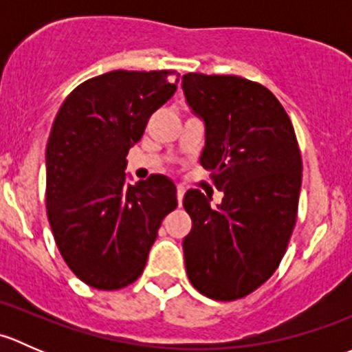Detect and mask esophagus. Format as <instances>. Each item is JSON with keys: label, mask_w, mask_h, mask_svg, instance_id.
Returning a JSON list of instances; mask_svg holds the SVG:
<instances>
[{"label": "esophagus", "mask_w": 352, "mask_h": 352, "mask_svg": "<svg viewBox=\"0 0 352 352\" xmlns=\"http://www.w3.org/2000/svg\"><path fill=\"white\" fill-rule=\"evenodd\" d=\"M184 194H186V189H184L182 186H177V202H179V206L182 204Z\"/></svg>", "instance_id": "obj_1"}]
</instances>
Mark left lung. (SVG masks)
Returning a JSON list of instances; mask_svg holds the SVG:
<instances>
[{
    "label": "left lung",
    "mask_w": 352,
    "mask_h": 352,
    "mask_svg": "<svg viewBox=\"0 0 352 352\" xmlns=\"http://www.w3.org/2000/svg\"><path fill=\"white\" fill-rule=\"evenodd\" d=\"M186 102L204 122L201 165L225 196L190 189L184 208L186 271L199 293L219 301L247 296L278 269L296 223L301 156L285 107L265 87L240 76L189 73Z\"/></svg>",
    "instance_id": "1"
}]
</instances>
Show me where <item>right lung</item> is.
Instances as JSON below:
<instances>
[{"instance_id": "1", "label": "right lung", "mask_w": 352, "mask_h": 352, "mask_svg": "<svg viewBox=\"0 0 352 352\" xmlns=\"http://www.w3.org/2000/svg\"><path fill=\"white\" fill-rule=\"evenodd\" d=\"M175 71H110L74 88L45 150V204L59 252L88 286L112 291L136 281L175 184L151 175L127 182L126 156L148 119L177 90ZM179 76V74H177Z\"/></svg>"}]
</instances>
